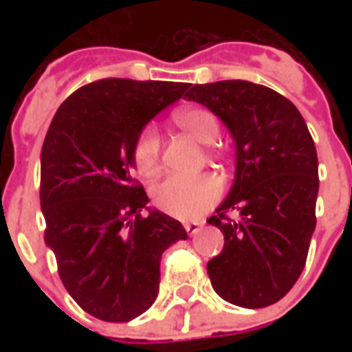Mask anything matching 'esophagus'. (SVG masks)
Wrapping results in <instances>:
<instances>
[{
	"instance_id": "esophagus-1",
	"label": "esophagus",
	"mask_w": 352,
	"mask_h": 352,
	"mask_svg": "<svg viewBox=\"0 0 352 352\" xmlns=\"http://www.w3.org/2000/svg\"><path fill=\"white\" fill-rule=\"evenodd\" d=\"M201 226H204V222H199V221H188V222H184V230L190 234V236H194V234H198L199 230H201Z\"/></svg>"
}]
</instances>
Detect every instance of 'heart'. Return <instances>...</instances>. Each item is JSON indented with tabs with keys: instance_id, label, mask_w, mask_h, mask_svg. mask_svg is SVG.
<instances>
[{
	"instance_id": "b5f03b06",
	"label": "heart",
	"mask_w": 352,
	"mask_h": 352,
	"mask_svg": "<svg viewBox=\"0 0 352 352\" xmlns=\"http://www.w3.org/2000/svg\"><path fill=\"white\" fill-rule=\"evenodd\" d=\"M177 126L190 133L192 138L211 145L221 135V122L214 113L204 107H190L177 111ZM160 135L154 126H146L139 133L133 145V164L141 175H151L160 166ZM222 194L221 181L213 173L183 175L173 173L153 188V201L164 213L177 219H196L213 207Z\"/></svg>"
}]
</instances>
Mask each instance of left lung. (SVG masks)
<instances>
[{
    "mask_svg": "<svg viewBox=\"0 0 352 352\" xmlns=\"http://www.w3.org/2000/svg\"><path fill=\"white\" fill-rule=\"evenodd\" d=\"M184 98L213 111L237 148L232 192L207 219L224 234L222 252L207 262L211 285L239 307L272 305L302 275L317 224L318 162L307 124L292 101L249 80L190 85Z\"/></svg>",
    "mask_w": 352,
    "mask_h": 352,
    "instance_id": "1",
    "label": "left lung"
}]
</instances>
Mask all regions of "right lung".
<instances>
[{"instance_id": "add662e5", "label": "right lung", "mask_w": 352, "mask_h": 352, "mask_svg": "<svg viewBox=\"0 0 352 352\" xmlns=\"http://www.w3.org/2000/svg\"><path fill=\"white\" fill-rule=\"evenodd\" d=\"M186 88L168 80L88 82L60 105L43 143L45 243L69 296L105 322H128L153 305L162 252L188 237L168 214H141L148 198L130 171L143 126Z\"/></svg>"}]
</instances>
